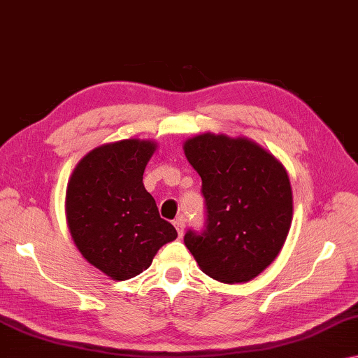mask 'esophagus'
Returning a JSON list of instances; mask_svg holds the SVG:
<instances>
[{
	"label": "esophagus",
	"mask_w": 358,
	"mask_h": 358,
	"mask_svg": "<svg viewBox=\"0 0 358 358\" xmlns=\"http://www.w3.org/2000/svg\"><path fill=\"white\" fill-rule=\"evenodd\" d=\"M174 227H176V230H178V235L182 236L184 235V229H185V219L182 216H179L174 221Z\"/></svg>",
	"instance_id": "34e87169"
}]
</instances>
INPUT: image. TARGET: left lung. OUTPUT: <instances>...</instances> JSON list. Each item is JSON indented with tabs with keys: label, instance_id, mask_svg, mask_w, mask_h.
<instances>
[{
	"label": "left lung",
	"instance_id": "8db88e82",
	"mask_svg": "<svg viewBox=\"0 0 358 358\" xmlns=\"http://www.w3.org/2000/svg\"><path fill=\"white\" fill-rule=\"evenodd\" d=\"M201 178L206 230L184 243L198 266L222 283H245L271 266L293 221L287 169L248 137L203 133L184 142Z\"/></svg>",
	"mask_w": 358,
	"mask_h": 358
}]
</instances>
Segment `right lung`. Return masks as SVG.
Wrapping results in <instances>:
<instances>
[{
    "label": "right lung",
    "instance_id": "add662e5",
    "mask_svg": "<svg viewBox=\"0 0 358 358\" xmlns=\"http://www.w3.org/2000/svg\"><path fill=\"white\" fill-rule=\"evenodd\" d=\"M157 142L123 139L92 148L76 163L65 192V214L76 248L112 280L150 267L163 245L178 238L142 182Z\"/></svg>",
    "mask_w": 358,
    "mask_h": 358
}]
</instances>
